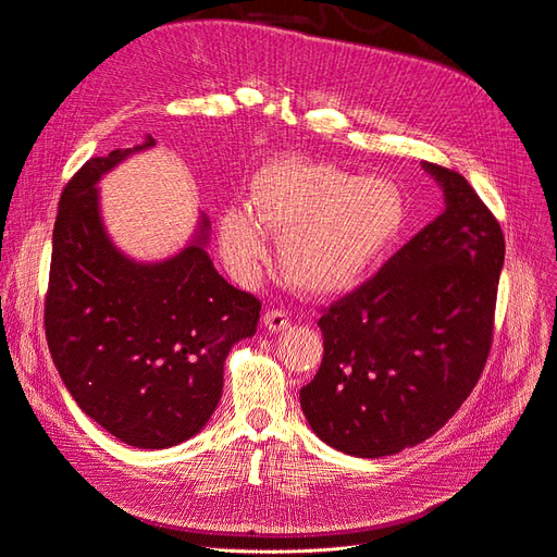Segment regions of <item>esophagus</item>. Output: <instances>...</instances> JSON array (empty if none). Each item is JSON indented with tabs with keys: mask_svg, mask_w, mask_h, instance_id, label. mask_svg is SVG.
<instances>
[{
	"mask_svg": "<svg viewBox=\"0 0 557 557\" xmlns=\"http://www.w3.org/2000/svg\"><path fill=\"white\" fill-rule=\"evenodd\" d=\"M263 326L268 331H284L286 326H289V314H286L284 310H265L263 312Z\"/></svg>",
	"mask_w": 557,
	"mask_h": 557,
	"instance_id": "esophagus-1",
	"label": "esophagus"
}]
</instances>
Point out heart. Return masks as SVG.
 Wrapping results in <instances>:
<instances>
[{
    "instance_id": "b5f03b06",
    "label": "heart",
    "mask_w": 557,
    "mask_h": 557,
    "mask_svg": "<svg viewBox=\"0 0 557 557\" xmlns=\"http://www.w3.org/2000/svg\"><path fill=\"white\" fill-rule=\"evenodd\" d=\"M249 208L222 220V249L238 273L268 257V236H284V275L305 294H337L361 282L398 240L405 201L384 177L333 164L277 159L252 181Z\"/></svg>"
}]
</instances>
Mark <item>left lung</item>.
Returning a JSON list of instances; mask_svg holds the SVG:
<instances>
[{
	"instance_id": "1",
	"label": "left lung",
	"mask_w": 557,
	"mask_h": 557,
	"mask_svg": "<svg viewBox=\"0 0 557 557\" xmlns=\"http://www.w3.org/2000/svg\"><path fill=\"white\" fill-rule=\"evenodd\" d=\"M446 210L317 321L302 414L337 451L382 458L435 435L488 361L505 233L465 177L423 164Z\"/></svg>"
}]
</instances>
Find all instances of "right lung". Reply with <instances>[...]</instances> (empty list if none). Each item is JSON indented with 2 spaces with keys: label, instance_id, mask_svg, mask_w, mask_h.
I'll return each instance as SVG.
<instances>
[{
  "label": "right lung",
  "instance_id": "right-lung-1",
  "mask_svg": "<svg viewBox=\"0 0 557 557\" xmlns=\"http://www.w3.org/2000/svg\"><path fill=\"white\" fill-rule=\"evenodd\" d=\"M140 146L92 157L66 183L52 228L44 326L64 386L89 419L136 448L175 446L222 398L231 347L252 337L261 300L231 286L203 249L136 263L99 218V177Z\"/></svg>",
  "mask_w": 557,
  "mask_h": 557
}]
</instances>
